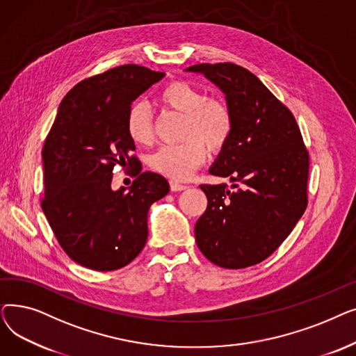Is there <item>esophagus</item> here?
<instances>
[{"mask_svg": "<svg viewBox=\"0 0 356 356\" xmlns=\"http://www.w3.org/2000/svg\"><path fill=\"white\" fill-rule=\"evenodd\" d=\"M170 189H172V192H181V191L188 189V186L181 184V183H179V181L172 180V181H170Z\"/></svg>", "mask_w": 356, "mask_h": 356, "instance_id": "34e87169", "label": "esophagus"}]
</instances>
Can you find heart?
Segmentation results:
<instances>
[{
  "mask_svg": "<svg viewBox=\"0 0 356 356\" xmlns=\"http://www.w3.org/2000/svg\"><path fill=\"white\" fill-rule=\"evenodd\" d=\"M161 104L184 115L183 143L163 145L153 154L149 164L156 172L173 180L189 179L203 164L211 152L225 147L232 133V114L229 106L186 82H172L160 92ZM127 131L134 143L147 145L154 140L153 117L144 102L129 108Z\"/></svg>",
  "mask_w": 356,
  "mask_h": 356,
  "instance_id": "1",
  "label": "heart"
}]
</instances>
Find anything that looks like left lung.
<instances>
[{
    "label": "left lung",
    "mask_w": 356,
    "mask_h": 356,
    "mask_svg": "<svg viewBox=\"0 0 356 356\" xmlns=\"http://www.w3.org/2000/svg\"><path fill=\"white\" fill-rule=\"evenodd\" d=\"M225 95L232 133L209 168L242 186L200 184L208 208L195 225L200 252L222 268H245L271 255L307 207L309 154L291 112L254 73L234 63H200ZM238 188L232 184V189Z\"/></svg>",
    "instance_id": "left-lung-1"
}]
</instances>
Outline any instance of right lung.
I'll use <instances>...</instances> for the list:
<instances>
[{
	"label": "right lung",
	"instance_id": "right-lung-1",
	"mask_svg": "<svg viewBox=\"0 0 356 356\" xmlns=\"http://www.w3.org/2000/svg\"><path fill=\"white\" fill-rule=\"evenodd\" d=\"M164 74L122 65L79 82L59 105L42 152V209L60 247L85 268L129 264L145 245L149 207L170 191L161 175L141 168L131 188L111 189L115 164L138 163L129 156L128 111Z\"/></svg>",
	"mask_w": 356,
	"mask_h": 356
}]
</instances>
